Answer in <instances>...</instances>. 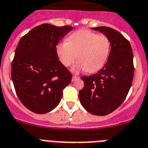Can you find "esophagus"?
<instances>
[{
  "label": "esophagus",
  "instance_id": "obj_1",
  "mask_svg": "<svg viewBox=\"0 0 148 148\" xmlns=\"http://www.w3.org/2000/svg\"><path fill=\"white\" fill-rule=\"evenodd\" d=\"M79 78L78 76H76V75H73V78H72V82H74V81L75 80V79H77Z\"/></svg>",
  "mask_w": 148,
  "mask_h": 148
}]
</instances>
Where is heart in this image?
<instances>
[{"instance_id": "heart-1", "label": "heart", "mask_w": 148, "mask_h": 148, "mask_svg": "<svg viewBox=\"0 0 148 148\" xmlns=\"http://www.w3.org/2000/svg\"><path fill=\"white\" fill-rule=\"evenodd\" d=\"M110 40L104 34L89 30H79L72 34L66 41L56 45V54L64 66H69L75 60L73 71L85 70L95 73L104 66L110 52Z\"/></svg>"}]
</instances>
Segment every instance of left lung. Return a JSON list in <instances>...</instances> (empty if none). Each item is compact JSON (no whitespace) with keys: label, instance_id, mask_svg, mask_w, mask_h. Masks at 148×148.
Here are the masks:
<instances>
[{"label":"left lung","instance_id":"obj_1","mask_svg":"<svg viewBox=\"0 0 148 148\" xmlns=\"http://www.w3.org/2000/svg\"><path fill=\"white\" fill-rule=\"evenodd\" d=\"M109 39L111 50L106 65L90 76H83L84 88L79 91L80 102L88 112L107 115L125 100L134 76L133 53L130 42L111 27H92Z\"/></svg>","mask_w":148,"mask_h":148}]
</instances>
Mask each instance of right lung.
<instances>
[{
    "mask_svg": "<svg viewBox=\"0 0 148 148\" xmlns=\"http://www.w3.org/2000/svg\"><path fill=\"white\" fill-rule=\"evenodd\" d=\"M72 30L42 24L19 40L12 61L11 76L21 103L36 114L49 112L58 105L72 74L58 60L56 45Z\"/></svg>",
    "mask_w": 148,
    "mask_h": 148,
    "instance_id": "1",
    "label": "right lung"
}]
</instances>
